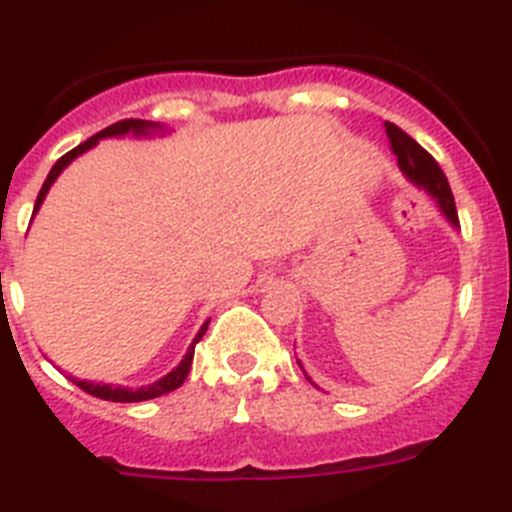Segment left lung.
Segmentation results:
<instances>
[{"mask_svg": "<svg viewBox=\"0 0 512 512\" xmlns=\"http://www.w3.org/2000/svg\"><path fill=\"white\" fill-rule=\"evenodd\" d=\"M384 130H387V138H390L392 143V153L397 156V166H400L402 174L408 176L413 184H418L420 189H425V192L431 194L451 225H459V215H456V202L454 194H451L449 179H446V174L441 171V166L436 164V158L425 151L423 146H418L405 130L397 128L395 122H384ZM297 364H300V361H297ZM302 372H305V369H302ZM307 382L312 384V379L307 377Z\"/></svg>", "mask_w": 512, "mask_h": 512, "instance_id": "left-lung-1", "label": "left lung"}]
</instances>
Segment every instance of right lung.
<instances>
[{
  "label": "right lung",
  "instance_id": "right-lung-1",
  "mask_svg": "<svg viewBox=\"0 0 512 512\" xmlns=\"http://www.w3.org/2000/svg\"><path fill=\"white\" fill-rule=\"evenodd\" d=\"M151 130H158V125H153V122L148 120H120L115 122V125H110V128L99 130L97 135H92L89 140H84L81 146H76L74 151H69L66 156H61L56 161V166L51 169V174H48V179L43 182V189L38 192V200H35V212L40 210V205H43L45 194H48V189H51V184L56 182L58 174H61L66 166L74 161L76 156H81L84 151H89L92 146H97L99 138H112V135H125V133H133V135H148ZM210 323V320H207ZM207 323L202 325L200 333H197V338L192 341V346H189L187 356H184L182 361H179V366H176L174 372H169L166 377H161L158 382L148 384V387H140V390H128V387H112V384H94V382H84V379H74L76 387H81L84 392H89V395L99 397V400H110V402H143V400H153V397H161L166 395V392H174L176 387H182L184 379H187L189 374V366H192V359H194V343L200 341L202 336H205L207 330Z\"/></svg>",
  "mask_w": 512,
  "mask_h": 512
}]
</instances>
